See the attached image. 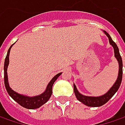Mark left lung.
Wrapping results in <instances>:
<instances>
[{"instance_id": "left-lung-1", "label": "left lung", "mask_w": 125, "mask_h": 125, "mask_svg": "<svg viewBox=\"0 0 125 125\" xmlns=\"http://www.w3.org/2000/svg\"><path fill=\"white\" fill-rule=\"evenodd\" d=\"M104 34L108 37L109 38V42L110 44L114 48V52H115V57L118 61L119 63V73H118V77L117 79L116 80V82L114 83V85H112L111 88L109 90V91H107L106 93L103 95L99 96V97H90V96H85L83 95L81 93H80L76 87L75 85L74 84L73 87H74V92H75V94L77 99L83 103L84 104L89 106V107H100L103 104H104L106 103H107L112 97V96L116 93V92L118 90L120 86L121 82H122V58H121L120 52H119V49L117 45H116V43L112 40L110 35L105 31H104Z\"/></svg>"}]
</instances>
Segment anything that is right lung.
<instances>
[{
  "label": "right lung",
  "mask_w": 125,
  "mask_h": 125,
  "mask_svg": "<svg viewBox=\"0 0 125 125\" xmlns=\"http://www.w3.org/2000/svg\"><path fill=\"white\" fill-rule=\"evenodd\" d=\"M13 45L10 47V48L8 50V53L6 55V58L5 59L4 62V83L6 90L8 92V94L13 99L15 102L18 103L22 107L27 108V109H37L38 107H41L42 104H44L45 103H47L51 97L52 94V85L55 80L58 79L59 76L62 74V73H60L55 76L48 83V85L46 87L45 91L42 93L41 94H39L38 96H34V97H28L25 96L23 94H18V93L13 91L9 86L8 84V74H7V68L9 64V55H10V51L13 46Z\"/></svg>",
  "instance_id": "obj_1"
}]
</instances>
